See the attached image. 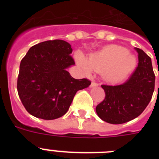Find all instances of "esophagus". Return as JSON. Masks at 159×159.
<instances>
[{"instance_id": "1", "label": "esophagus", "mask_w": 159, "mask_h": 159, "mask_svg": "<svg viewBox=\"0 0 159 159\" xmlns=\"http://www.w3.org/2000/svg\"><path fill=\"white\" fill-rule=\"evenodd\" d=\"M95 86H98V84H97L96 82H95V81H93V82L91 84V87H92V88H93V87H95Z\"/></svg>"}]
</instances>
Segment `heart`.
<instances>
[{
    "instance_id": "1",
    "label": "heart",
    "mask_w": 159,
    "mask_h": 159,
    "mask_svg": "<svg viewBox=\"0 0 159 159\" xmlns=\"http://www.w3.org/2000/svg\"><path fill=\"white\" fill-rule=\"evenodd\" d=\"M77 62L86 73L104 71V78L118 83L127 78L136 67V58L127 48L118 45H108L91 55L87 61L81 55L76 56Z\"/></svg>"
}]
</instances>
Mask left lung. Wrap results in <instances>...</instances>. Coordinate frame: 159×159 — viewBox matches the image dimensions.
<instances>
[{
  "instance_id": "8db88e82",
  "label": "left lung",
  "mask_w": 159,
  "mask_h": 159,
  "mask_svg": "<svg viewBox=\"0 0 159 159\" xmlns=\"http://www.w3.org/2000/svg\"><path fill=\"white\" fill-rule=\"evenodd\" d=\"M138 52V67L125 83L119 85H101L105 99L96 106V113L102 120L121 124L140 116L152 98L155 75L151 57L142 49Z\"/></svg>"
}]
</instances>
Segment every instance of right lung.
I'll use <instances>...</instances> for the list:
<instances>
[{
  "mask_svg": "<svg viewBox=\"0 0 159 159\" xmlns=\"http://www.w3.org/2000/svg\"><path fill=\"white\" fill-rule=\"evenodd\" d=\"M71 52L64 40H47L31 47L21 60L17 92L32 116L46 120L61 117L75 93L91 84L88 79L75 80L67 71L75 64Z\"/></svg>",
  "mask_w": 159,
  "mask_h": 159,
  "instance_id": "right-lung-1",
  "label": "right lung"
}]
</instances>
